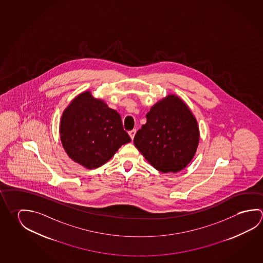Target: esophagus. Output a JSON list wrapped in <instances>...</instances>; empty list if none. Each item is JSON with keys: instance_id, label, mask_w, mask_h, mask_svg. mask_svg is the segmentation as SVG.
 Returning <instances> with one entry per match:
<instances>
[{"instance_id": "1", "label": "esophagus", "mask_w": 263, "mask_h": 263, "mask_svg": "<svg viewBox=\"0 0 263 263\" xmlns=\"http://www.w3.org/2000/svg\"><path fill=\"white\" fill-rule=\"evenodd\" d=\"M136 132H137V130L133 129L131 130V131H129L128 132V134H129L130 138H131V139L133 140L134 138H135V135H136Z\"/></svg>"}]
</instances>
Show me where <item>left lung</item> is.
<instances>
[{
  "mask_svg": "<svg viewBox=\"0 0 263 263\" xmlns=\"http://www.w3.org/2000/svg\"><path fill=\"white\" fill-rule=\"evenodd\" d=\"M134 144L155 169L177 173L192 161L199 142L198 122L185 102L175 94L162 98L146 115Z\"/></svg>",
  "mask_w": 263,
  "mask_h": 263,
  "instance_id": "1",
  "label": "left lung"
}]
</instances>
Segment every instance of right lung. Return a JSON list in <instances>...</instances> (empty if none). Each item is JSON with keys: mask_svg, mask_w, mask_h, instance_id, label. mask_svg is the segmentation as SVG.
Returning <instances> with one entry per match:
<instances>
[{"mask_svg": "<svg viewBox=\"0 0 263 263\" xmlns=\"http://www.w3.org/2000/svg\"><path fill=\"white\" fill-rule=\"evenodd\" d=\"M60 138L70 159L87 169L106 163L122 145L131 141L120 115L89 90L80 93L65 108Z\"/></svg>", "mask_w": 263, "mask_h": 263, "instance_id": "obj_1", "label": "right lung"}]
</instances>
